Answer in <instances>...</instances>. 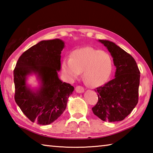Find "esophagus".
I'll return each instance as SVG.
<instances>
[{
  "label": "esophagus",
  "instance_id": "34e87169",
  "mask_svg": "<svg viewBox=\"0 0 153 153\" xmlns=\"http://www.w3.org/2000/svg\"><path fill=\"white\" fill-rule=\"evenodd\" d=\"M76 91L78 93H82L84 92V88L80 86H77L76 88Z\"/></svg>",
  "mask_w": 153,
  "mask_h": 153
}]
</instances>
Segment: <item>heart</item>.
Instances as JSON below:
<instances>
[{
    "label": "heart",
    "instance_id": "1",
    "mask_svg": "<svg viewBox=\"0 0 153 153\" xmlns=\"http://www.w3.org/2000/svg\"><path fill=\"white\" fill-rule=\"evenodd\" d=\"M61 67L68 79H76L84 72L87 84L97 87L105 84L110 77L113 62L107 53L88 46L74 51L70 59L62 62Z\"/></svg>",
    "mask_w": 153,
    "mask_h": 153
}]
</instances>
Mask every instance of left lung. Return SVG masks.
Here are the masks:
<instances>
[{"label":"left lung","instance_id":"obj_1","mask_svg":"<svg viewBox=\"0 0 153 153\" xmlns=\"http://www.w3.org/2000/svg\"><path fill=\"white\" fill-rule=\"evenodd\" d=\"M109 51L116 67L115 78L95 90L98 102L93 113L104 121L123 120L138 102L140 72L134 59L111 41L99 40Z\"/></svg>","mask_w":153,"mask_h":153}]
</instances>
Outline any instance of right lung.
Returning a JSON list of instances; mask_svg holds the SVG:
<instances>
[{
	"label": "right lung",
	"mask_w": 153,
	"mask_h": 153,
	"mask_svg": "<svg viewBox=\"0 0 153 153\" xmlns=\"http://www.w3.org/2000/svg\"><path fill=\"white\" fill-rule=\"evenodd\" d=\"M64 45L60 39L40 41L20 56L14 69L15 102L31 121L40 125H48L60 117L74 90L58 77ZM32 73L41 82L36 91L26 84L27 76Z\"/></svg>",
	"instance_id": "right-lung-1"
}]
</instances>
